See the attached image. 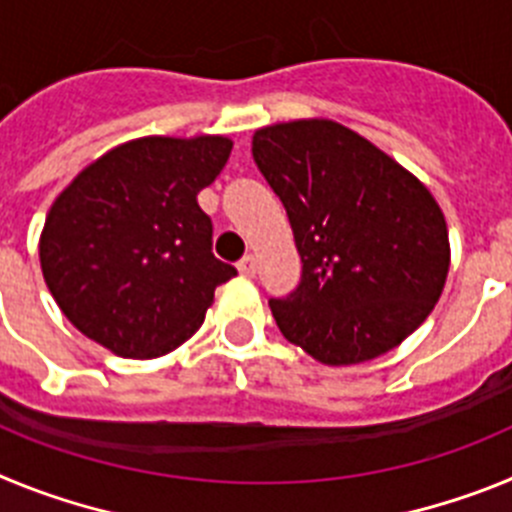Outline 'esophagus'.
Segmentation results:
<instances>
[{"instance_id":"esophagus-1","label":"esophagus","mask_w":512,"mask_h":512,"mask_svg":"<svg viewBox=\"0 0 512 512\" xmlns=\"http://www.w3.org/2000/svg\"><path fill=\"white\" fill-rule=\"evenodd\" d=\"M238 271H241L243 277H253V274H256V259H253L251 253H248V256H243V259L238 261Z\"/></svg>"}]
</instances>
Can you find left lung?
<instances>
[{"label": "left lung", "mask_w": 512, "mask_h": 512, "mask_svg": "<svg viewBox=\"0 0 512 512\" xmlns=\"http://www.w3.org/2000/svg\"><path fill=\"white\" fill-rule=\"evenodd\" d=\"M302 259L300 287L271 300L282 336L325 366L364 364L400 346L449 277L446 217L431 189L336 120L277 122L253 133Z\"/></svg>", "instance_id": "8db88e82"}]
</instances>
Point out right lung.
Segmentation results:
<instances>
[{
    "label": "right lung",
    "instance_id": "obj_1",
    "mask_svg": "<svg viewBox=\"0 0 512 512\" xmlns=\"http://www.w3.org/2000/svg\"><path fill=\"white\" fill-rule=\"evenodd\" d=\"M228 135H146L81 169L53 200L40 269L69 323L122 359H158L200 330L235 269L212 256L197 205L228 164Z\"/></svg>",
    "mask_w": 512,
    "mask_h": 512
}]
</instances>
